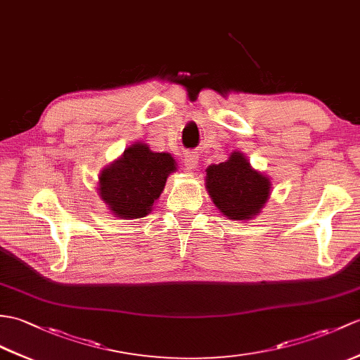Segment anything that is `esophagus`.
Masks as SVG:
<instances>
[{
  "mask_svg": "<svg viewBox=\"0 0 360 360\" xmlns=\"http://www.w3.org/2000/svg\"><path fill=\"white\" fill-rule=\"evenodd\" d=\"M196 165H198L196 152H187L184 155V167H186V170L191 172L193 169H196Z\"/></svg>",
  "mask_w": 360,
  "mask_h": 360,
  "instance_id": "34e87169",
  "label": "esophagus"
}]
</instances>
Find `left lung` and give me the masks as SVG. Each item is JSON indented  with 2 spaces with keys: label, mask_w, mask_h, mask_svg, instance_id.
I'll use <instances>...</instances> for the list:
<instances>
[{
  "label": "left lung",
  "mask_w": 360,
  "mask_h": 360,
  "mask_svg": "<svg viewBox=\"0 0 360 360\" xmlns=\"http://www.w3.org/2000/svg\"><path fill=\"white\" fill-rule=\"evenodd\" d=\"M207 190L214 205L230 219H252L270 196L269 178L252 169L242 153L207 169Z\"/></svg>",
  "instance_id": "8db88e82"
}]
</instances>
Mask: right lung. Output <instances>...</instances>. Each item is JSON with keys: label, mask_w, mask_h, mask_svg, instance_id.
Masks as SVG:
<instances>
[{"label": "right lung", "mask_w": 360, "mask_h": 360, "mask_svg": "<svg viewBox=\"0 0 360 360\" xmlns=\"http://www.w3.org/2000/svg\"><path fill=\"white\" fill-rule=\"evenodd\" d=\"M174 170L172 155L155 153L146 144H133L99 174V195L118 218H144Z\"/></svg>", "instance_id": "add662e5"}]
</instances>
